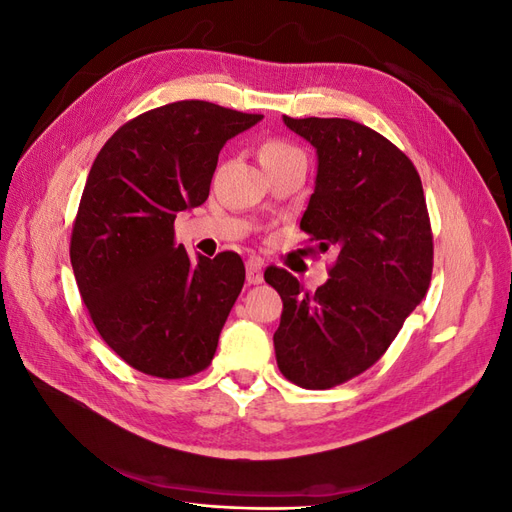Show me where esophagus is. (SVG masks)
Returning a JSON list of instances; mask_svg holds the SVG:
<instances>
[{"label": "esophagus", "instance_id": "obj_1", "mask_svg": "<svg viewBox=\"0 0 512 512\" xmlns=\"http://www.w3.org/2000/svg\"><path fill=\"white\" fill-rule=\"evenodd\" d=\"M245 275H247V284H262V262L258 258H250L245 262Z\"/></svg>", "mask_w": 512, "mask_h": 512}]
</instances>
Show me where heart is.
<instances>
[{
	"label": "heart",
	"mask_w": 512,
	"mask_h": 512,
	"mask_svg": "<svg viewBox=\"0 0 512 512\" xmlns=\"http://www.w3.org/2000/svg\"><path fill=\"white\" fill-rule=\"evenodd\" d=\"M292 151H297V149H292L284 141H265V143H262V147H260V162L286 156V153H292Z\"/></svg>",
	"instance_id": "1"
}]
</instances>
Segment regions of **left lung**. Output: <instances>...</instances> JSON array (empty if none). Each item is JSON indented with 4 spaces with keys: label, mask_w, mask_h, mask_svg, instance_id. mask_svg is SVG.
Wrapping results in <instances>:
<instances>
[{
    "label": "left lung",
    "mask_w": 512,
    "mask_h": 512,
    "mask_svg": "<svg viewBox=\"0 0 512 512\" xmlns=\"http://www.w3.org/2000/svg\"><path fill=\"white\" fill-rule=\"evenodd\" d=\"M284 123L316 149L301 230L335 265L316 292L265 271L284 301L273 346L282 374L318 391L363 374L391 346L429 288L433 241L421 177L391 141L350 119Z\"/></svg>",
    "instance_id": "left-lung-1"
}]
</instances>
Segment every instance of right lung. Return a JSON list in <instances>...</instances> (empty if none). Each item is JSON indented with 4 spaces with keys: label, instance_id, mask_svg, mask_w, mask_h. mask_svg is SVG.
<instances>
[{
    "label": "right lung",
    "instance_id": "1",
    "mask_svg": "<svg viewBox=\"0 0 512 512\" xmlns=\"http://www.w3.org/2000/svg\"><path fill=\"white\" fill-rule=\"evenodd\" d=\"M262 119L183 100L121 126L89 170L70 262L98 333L130 367L188 378L209 367L245 282L239 254L175 243V218L203 205L226 141Z\"/></svg>",
    "mask_w": 512,
    "mask_h": 512
}]
</instances>
